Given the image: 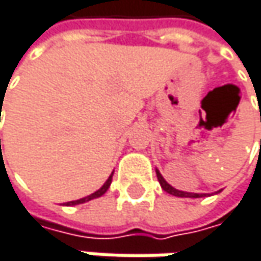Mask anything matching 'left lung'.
Segmentation results:
<instances>
[{"mask_svg":"<svg viewBox=\"0 0 261 261\" xmlns=\"http://www.w3.org/2000/svg\"><path fill=\"white\" fill-rule=\"evenodd\" d=\"M156 175H158V179L159 182H160V186H162V189H163L166 193H169V195L178 196V197H203V196H205L202 195V193H189V192H181V190L174 189L172 186H169V184L165 181V178L162 177V174L159 172L158 169H156Z\"/></svg>","mask_w":261,"mask_h":261,"instance_id":"8db88e82","label":"left lung"}]
</instances>
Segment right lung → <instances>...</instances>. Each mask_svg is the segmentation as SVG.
Wrapping results in <instances>:
<instances>
[{
	"label": "right lung",
	"mask_w": 261,
	"mask_h": 261,
	"mask_svg": "<svg viewBox=\"0 0 261 261\" xmlns=\"http://www.w3.org/2000/svg\"><path fill=\"white\" fill-rule=\"evenodd\" d=\"M111 179H113V174L108 177V179L103 182V186L99 189V190H96L95 193H92V195L86 196V197H83V199H79V200H72V202H66L65 205H68V206H72V205H80V203H84V202H89V200H92V199H96V197H101V196L108 190V187H110V184H111Z\"/></svg>",
	"instance_id": "right-lung-1"
}]
</instances>
